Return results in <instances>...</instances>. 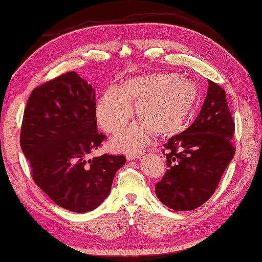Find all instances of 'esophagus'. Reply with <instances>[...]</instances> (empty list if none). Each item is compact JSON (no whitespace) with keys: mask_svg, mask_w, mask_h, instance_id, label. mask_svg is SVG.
<instances>
[{"mask_svg":"<svg viewBox=\"0 0 262 262\" xmlns=\"http://www.w3.org/2000/svg\"><path fill=\"white\" fill-rule=\"evenodd\" d=\"M143 155L142 152H137V153H133V154H127V160L128 161H133V160H137L140 159Z\"/></svg>","mask_w":262,"mask_h":262,"instance_id":"obj_1","label":"esophagus"}]
</instances>
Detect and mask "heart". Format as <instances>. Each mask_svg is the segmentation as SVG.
<instances>
[{
    "mask_svg": "<svg viewBox=\"0 0 262 262\" xmlns=\"http://www.w3.org/2000/svg\"><path fill=\"white\" fill-rule=\"evenodd\" d=\"M198 98L196 83L174 73H155L134 77L122 90L110 86L97 104V119L104 130L118 133L133 116L130 101L136 103L140 124L115 138L124 151H136L151 140L153 132L170 135L180 129Z\"/></svg>",
    "mask_w": 262,
    "mask_h": 262,
    "instance_id": "b5f03b06",
    "label": "heart"
}]
</instances>
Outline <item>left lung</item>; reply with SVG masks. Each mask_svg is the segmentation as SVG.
I'll return each mask as SVG.
<instances>
[{"mask_svg":"<svg viewBox=\"0 0 262 262\" xmlns=\"http://www.w3.org/2000/svg\"><path fill=\"white\" fill-rule=\"evenodd\" d=\"M234 127L225 90L208 80L207 96L196 120L164 145L169 169L155 186L161 202L183 211L207 202L234 157Z\"/></svg>","mask_w":262,"mask_h":262,"instance_id":"obj_1","label":"left lung"}]
</instances>
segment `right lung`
<instances>
[{"mask_svg":"<svg viewBox=\"0 0 262 262\" xmlns=\"http://www.w3.org/2000/svg\"><path fill=\"white\" fill-rule=\"evenodd\" d=\"M104 140L97 127L94 89L74 71L33 89L24 113L20 145L33 181L55 204L86 213L108 197L126 158H90Z\"/></svg>","mask_w":262,"mask_h":262,"instance_id":"1","label":"right lung"}]
</instances>
